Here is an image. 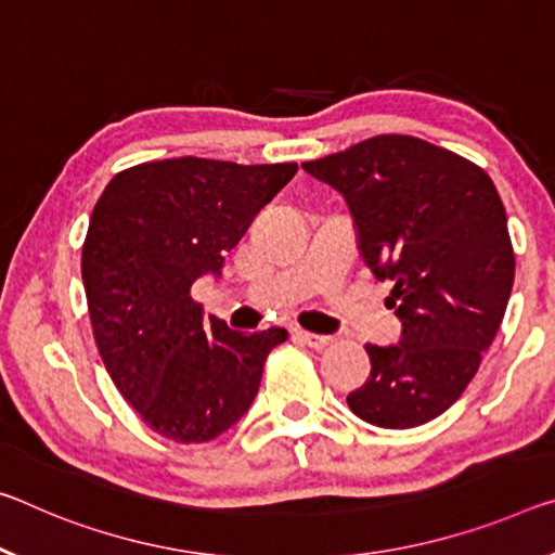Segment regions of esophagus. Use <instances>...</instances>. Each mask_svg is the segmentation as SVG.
Returning <instances> with one entry per match:
<instances>
[{"label":"esophagus","instance_id":"esophagus-1","mask_svg":"<svg viewBox=\"0 0 555 555\" xmlns=\"http://www.w3.org/2000/svg\"><path fill=\"white\" fill-rule=\"evenodd\" d=\"M298 338H301L306 346L315 348V350L328 348L333 343V336H319V333H309V331H298Z\"/></svg>","mask_w":555,"mask_h":555}]
</instances>
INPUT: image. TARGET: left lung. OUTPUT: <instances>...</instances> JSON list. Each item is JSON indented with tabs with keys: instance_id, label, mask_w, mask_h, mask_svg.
I'll list each match as a JSON object with an SVG mask.
<instances>
[{
	"instance_id": "8db88e82",
	"label": "left lung",
	"mask_w": 555,
	"mask_h": 555,
	"mask_svg": "<svg viewBox=\"0 0 555 555\" xmlns=\"http://www.w3.org/2000/svg\"><path fill=\"white\" fill-rule=\"evenodd\" d=\"M338 190L373 274L392 281L398 346H365L371 377L348 395L360 420L408 429L460 400L514 286V246L479 165L412 135H375L301 165Z\"/></svg>"
}]
</instances>
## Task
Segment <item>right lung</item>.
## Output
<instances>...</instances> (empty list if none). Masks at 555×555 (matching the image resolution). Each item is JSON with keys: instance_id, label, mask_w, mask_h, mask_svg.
Wrapping results in <instances>:
<instances>
[{"instance_id": "1", "label": "right lung", "mask_w": 555, "mask_h": 555, "mask_svg": "<svg viewBox=\"0 0 555 555\" xmlns=\"http://www.w3.org/2000/svg\"><path fill=\"white\" fill-rule=\"evenodd\" d=\"M296 163L172 157L118 172L93 207L81 276L105 371L153 433L209 442L257 398L284 328L232 331L205 319L192 284L222 274L251 219Z\"/></svg>"}]
</instances>
